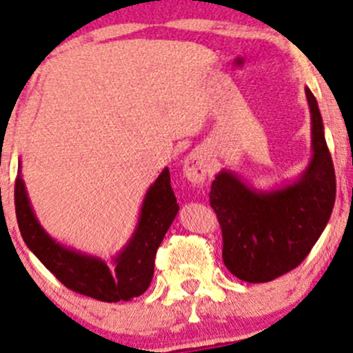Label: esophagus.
Returning a JSON list of instances; mask_svg holds the SVG:
<instances>
[{"label": "esophagus", "instance_id": "obj_1", "mask_svg": "<svg viewBox=\"0 0 353 353\" xmlns=\"http://www.w3.org/2000/svg\"><path fill=\"white\" fill-rule=\"evenodd\" d=\"M183 172L184 177L192 184H201L204 183L208 176V159L206 152L196 149L184 159L183 164Z\"/></svg>", "mask_w": 353, "mask_h": 353}]
</instances>
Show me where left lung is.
<instances>
[{"label": "left lung", "instance_id": "8db88e82", "mask_svg": "<svg viewBox=\"0 0 353 353\" xmlns=\"http://www.w3.org/2000/svg\"><path fill=\"white\" fill-rule=\"evenodd\" d=\"M312 119V159L296 181L256 191L221 170L209 201L223 231V261L239 280L266 283L296 268L323 233L335 204V170L319 103L305 88Z\"/></svg>", "mask_w": 353, "mask_h": 353}]
</instances>
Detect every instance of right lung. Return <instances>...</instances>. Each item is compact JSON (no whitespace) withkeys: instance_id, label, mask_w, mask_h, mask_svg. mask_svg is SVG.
Segmentation results:
<instances>
[{"instance_id":"1","label":"right lung","mask_w":353,"mask_h":353,"mask_svg":"<svg viewBox=\"0 0 353 353\" xmlns=\"http://www.w3.org/2000/svg\"><path fill=\"white\" fill-rule=\"evenodd\" d=\"M14 208L23 241L46 270L52 271L67 288L107 303L129 301L149 288L157 248L179 211L170 188L169 169L165 168L156 183L147 189L137 226L129 243L112 258V266H108L94 254L63 246L41 228L21 177V162L18 164L14 183Z\"/></svg>"}]
</instances>
